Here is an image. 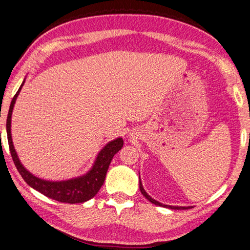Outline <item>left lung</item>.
Returning a JSON list of instances; mask_svg holds the SVG:
<instances>
[{
  "mask_svg": "<svg viewBox=\"0 0 250 250\" xmlns=\"http://www.w3.org/2000/svg\"><path fill=\"white\" fill-rule=\"evenodd\" d=\"M139 179H140V176H139ZM139 188H140V191H141V193L143 194V196L147 198L149 202L151 204H154L156 206H159V207H164V208H168V209H173V210H186V209H191L192 207H176V206H168V205H164V204H161L159 202H157V200H155L154 198H151L147 193L145 192L144 188L142 186V182H141V179H140V182H139Z\"/></svg>",
  "mask_w": 250,
  "mask_h": 250,
  "instance_id": "left-lung-1",
  "label": "left lung"
}]
</instances>
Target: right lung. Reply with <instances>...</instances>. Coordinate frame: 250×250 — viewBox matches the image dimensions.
<instances>
[{
  "instance_id": "obj_1",
  "label": "right lung",
  "mask_w": 250,
  "mask_h": 250,
  "mask_svg": "<svg viewBox=\"0 0 250 250\" xmlns=\"http://www.w3.org/2000/svg\"><path fill=\"white\" fill-rule=\"evenodd\" d=\"M24 82L22 83L19 90L17 91L16 95L13 97L7 115V122H6V130H7L10 154L11 157H13V160L18 172L20 173L24 181H25L29 187H32L35 190H37L38 192L43 194V195H45L48 198L66 204H79L87 202V200L96 195L97 192L100 191L101 187L104 184L108 167L110 166V162L113 156L123 147V139L118 138L106 144L105 147L100 151L99 155H97L92 168H91L86 175L63 181H48L36 177V176H34L32 173H29L27 169L22 166V163L20 162L19 158H18V155L16 153L10 133L11 114H13L16 100L20 93Z\"/></svg>"
}]
</instances>
